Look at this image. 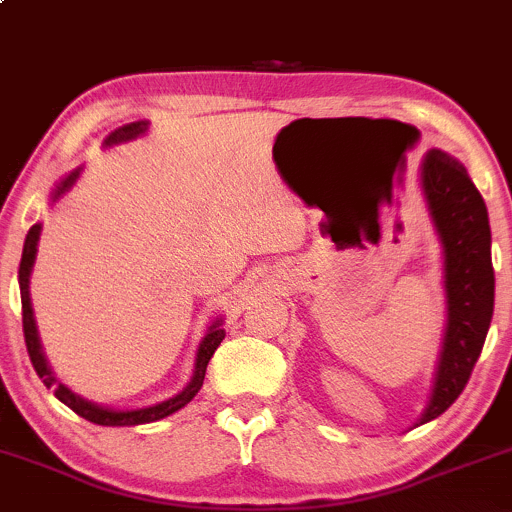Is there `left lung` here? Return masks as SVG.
I'll list each match as a JSON object with an SVG mask.
<instances>
[{"mask_svg":"<svg viewBox=\"0 0 512 512\" xmlns=\"http://www.w3.org/2000/svg\"><path fill=\"white\" fill-rule=\"evenodd\" d=\"M421 182L445 250L448 327L431 402L419 424L436 419L462 395L481 354L493 315L491 228L486 204L467 170L433 149L426 154Z\"/></svg>","mask_w":512,"mask_h":512,"instance_id":"left-lung-1","label":"left lung"}]
</instances>
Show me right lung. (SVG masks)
<instances>
[{"label": "right lung", "mask_w": 512, "mask_h": 512, "mask_svg": "<svg viewBox=\"0 0 512 512\" xmlns=\"http://www.w3.org/2000/svg\"><path fill=\"white\" fill-rule=\"evenodd\" d=\"M144 129H146V122H132V125L115 129V132L110 134L108 139H105V146L127 142V139H134L137 134H142ZM76 175H79V170H74V173L69 175V178L64 180L60 187H57L55 197H60L64 190H69V187L74 185ZM38 238H40V223H35V226H31V231H28L26 243H23L21 264H19V289H21V315H23V337H26V349H28V356H31L35 373L40 375V380H43L45 387H50V390L55 392V397L60 399V402L67 404L69 409L76 411L79 416H84V419L91 421V424H98V426L151 424V421L163 419V416H170L173 411L185 407V404L197 395L199 387H202L204 373H207V366H209V358L214 356V351L219 349L223 337H226V332H223V327H221V320H216L214 325L209 327V334L202 339V344H199L195 375H192L190 385H187L185 390L180 392V395L170 397V399H166V402L156 404V407L134 409V411H113V409L96 407V404L86 402V399H81L79 395H74V392H69L62 383H57L55 375L50 373L48 363H45L43 351H40L38 332H35V320H33V310H31V298H28V276H31V267L35 262V245H38Z\"/></svg>", "instance_id": "right-lung-1"}]
</instances>
